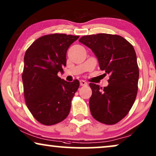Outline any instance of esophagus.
Listing matches in <instances>:
<instances>
[{
    "label": "esophagus",
    "instance_id": "obj_1",
    "mask_svg": "<svg viewBox=\"0 0 156 156\" xmlns=\"http://www.w3.org/2000/svg\"><path fill=\"white\" fill-rule=\"evenodd\" d=\"M80 85L82 86H88V83H87L85 80H80Z\"/></svg>",
    "mask_w": 156,
    "mask_h": 156
}]
</instances>
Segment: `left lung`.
Segmentation results:
<instances>
[{
    "instance_id": "obj_1",
    "label": "left lung",
    "mask_w": 156,
    "mask_h": 156,
    "mask_svg": "<svg viewBox=\"0 0 156 156\" xmlns=\"http://www.w3.org/2000/svg\"><path fill=\"white\" fill-rule=\"evenodd\" d=\"M79 42L92 50L101 70L110 75L109 84L103 88L89 84L90 113L101 123H117L127 115L137 95L139 69L134 48L123 37L106 33L83 36Z\"/></svg>"
}]
</instances>
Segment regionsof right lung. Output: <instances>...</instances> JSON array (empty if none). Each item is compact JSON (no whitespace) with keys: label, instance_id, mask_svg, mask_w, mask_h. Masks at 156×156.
<instances>
[{"label":"right lung","instance_id":"1","mask_svg":"<svg viewBox=\"0 0 156 156\" xmlns=\"http://www.w3.org/2000/svg\"><path fill=\"white\" fill-rule=\"evenodd\" d=\"M79 36L47 35L34 41L26 52L22 75L26 105L39 123H58L69 114L79 81L67 82L58 76L66 66V53Z\"/></svg>","mask_w":156,"mask_h":156}]
</instances>
